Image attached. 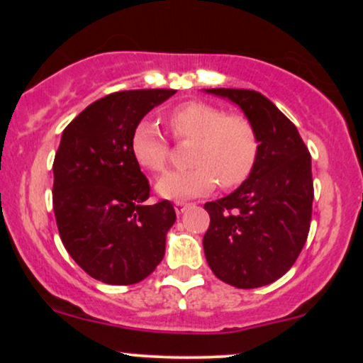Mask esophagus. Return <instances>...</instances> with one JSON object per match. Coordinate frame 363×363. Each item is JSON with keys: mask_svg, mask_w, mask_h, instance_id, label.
I'll list each match as a JSON object with an SVG mask.
<instances>
[{"mask_svg": "<svg viewBox=\"0 0 363 363\" xmlns=\"http://www.w3.org/2000/svg\"><path fill=\"white\" fill-rule=\"evenodd\" d=\"M189 206H193V203H186V201H176V211L177 215L184 213V211L187 210Z\"/></svg>", "mask_w": 363, "mask_h": 363, "instance_id": "1", "label": "esophagus"}]
</instances>
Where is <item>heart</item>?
Wrapping results in <instances>:
<instances>
[{
	"mask_svg": "<svg viewBox=\"0 0 363 363\" xmlns=\"http://www.w3.org/2000/svg\"><path fill=\"white\" fill-rule=\"evenodd\" d=\"M176 141H194L189 152L191 169L172 170L157 181L158 194L187 199L211 193L216 182L225 189L244 184L259 158V135L247 116L227 112L210 102L179 104L165 114ZM129 150L136 164L158 174L167 167L170 145L155 123L143 119L133 128Z\"/></svg>",
	"mask_w": 363,
	"mask_h": 363,
	"instance_id": "obj_1",
	"label": "heart"
}]
</instances>
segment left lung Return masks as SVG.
<instances>
[{
  "instance_id": "obj_1",
  "label": "left lung",
  "mask_w": 363,
  "mask_h": 363,
  "mask_svg": "<svg viewBox=\"0 0 363 363\" xmlns=\"http://www.w3.org/2000/svg\"><path fill=\"white\" fill-rule=\"evenodd\" d=\"M230 99L259 135V158L234 193L210 201L203 247L216 278L237 289H257L281 278L297 261L312 218L311 153L297 128L256 90L210 89Z\"/></svg>"
}]
</instances>
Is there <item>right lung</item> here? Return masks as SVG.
Wrapping results in <instances>:
<instances>
[{
  "instance_id": "obj_1",
  "label": "right lung",
  "mask_w": 363,
  "mask_h": 363,
  "mask_svg": "<svg viewBox=\"0 0 363 363\" xmlns=\"http://www.w3.org/2000/svg\"><path fill=\"white\" fill-rule=\"evenodd\" d=\"M174 94L114 91L62 131L52 164L54 216L66 251L95 280L133 285L164 259L176 210L169 199L145 203L150 182L131 155L129 138L136 123Z\"/></svg>"
}]
</instances>
